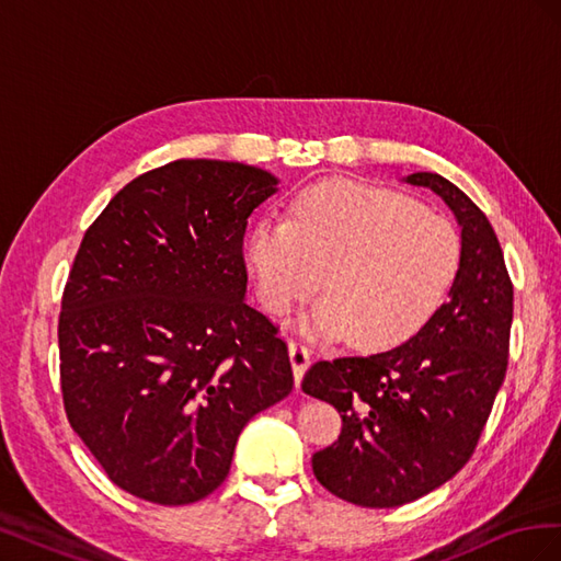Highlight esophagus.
<instances>
[{"mask_svg": "<svg viewBox=\"0 0 561 561\" xmlns=\"http://www.w3.org/2000/svg\"><path fill=\"white\" fill-rule=\"evenodd\" d=\"M287 351H290V363H293V371H295V381L299 386L304 371H307L309 365H311V353L301 342H290V344H287Z\"/></svg>", "mask_w": 561, "mask_h": 561, "instance_id": "esophagus-1", "label": "esophagus"}]
</instances>
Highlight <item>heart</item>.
<instances>
[{
  "label": "heart",
  "instance_id": "1",
  "mask_svg": "<svg viewBox=\"0 0 561 561\" xmlns=\"http://www.w3.org/2000/svg\"><path fill=\"white\" fill-rule=\"evenodd\" d=\"M245 257L260 299L276 318L328 297L301 320L309 336L390 348L414 336L443 307L461 264V239L445 217L402 194L334 178L301 190L290 219L252 227Z\"/></svg>",
  "mask_w": 561,
  "mask_h": 561
}]
</instances>
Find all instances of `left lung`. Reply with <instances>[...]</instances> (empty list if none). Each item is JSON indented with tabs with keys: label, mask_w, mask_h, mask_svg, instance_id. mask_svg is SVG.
I'll list each match as a JSON object with an SVG mask.
<instances>
[{
	"label": "left lung",
	"mask_w": 561,
	"mask_h": 561,
	"mask_svg": "<svg viewBox=\"0 0 561 561\" xmlns=\"http://www.w3.org/2000/svg\"><path fill=\"white\" fill-rule=\"evenodd\" d=\"M402 182L443 198L461 227L449 299L404 344L316 363L307 396L334 404L342 435L311 458L316 480L363 507H396L443 486L484 431L507 369L513 283L486 215L437 173Z\"/></svg>",
	"instance_id": "8db88e82"
}]
</instances>
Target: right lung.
Here are the masks:
<instances>
[{
    "label": "right lung",
    "mask_w": 561,
    "mask_h": 561,
    "mask_svg": "<svg viewBox=\"0 0 561 561\" xmlns=\"http://www.w3.org/2000/svg\"><path fill=\"white\" fill-rule=\"evenodd\" d=\"M278 178L180 159L128 182L62 293L60 386L107 478L159 505L222 484L245 423L293 390L287 346L245 304L243 236Z\"/></svg>",
    "instance_id": "obj_1"
}]
</instances>
